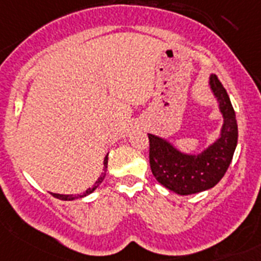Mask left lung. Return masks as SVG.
I'll list each match as a JSON object with an SVG mask.
<instances>
[{
	"instance_id": "obj_1",
	"label": "left lung",
	"mask_w": 261,
	"mask_h": 261,
	"mask_svg": "<svg viewBox=\"0 0 261 261\" xmlns=\"http://www.w3.org/2000/svg\"><path fill=\"white\" fill-rule=\"evenodd\" d=\"M211 90L224 118L220 137L204 151L186 154L170 142L149 134L150 167L152 175L171 192L188 196L217 185L228 170L237 146L236 114L226 90L216 75L209 77Z\"/></svg>"
}]
</instances>
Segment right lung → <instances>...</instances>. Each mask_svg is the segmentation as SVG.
I'll return each instance as SVG.
<instances>
[{"instance_id":"1","label":"right lung","mask_w":261,"mask_h":261,"mask_svg":"<svg viewBox=\"0 0 261 261\" xmlns=\"http://www.w3.org/2000/svg\"><path fill=\"white\" fill-rule=\"evenodd\" d=\"M107 164H109V154L105 156V162H103L105 167H103V173H101L100 177L97 178V181L95 182L94 185L91 186V188H88V189H87L84 193H82V194H75V196H72V194H57V193H52V196L56 197V198H59V200H63V201H72V200H76V198H82V197L88 196V194H91V193L94 192L96 188H99V185H100L101 182H103V179H105L106 171H107Z\"/></svg>"}]
</instances>
